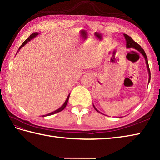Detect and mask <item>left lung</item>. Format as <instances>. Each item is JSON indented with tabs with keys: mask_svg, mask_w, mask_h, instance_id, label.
<instances>
[{
	"mask_svg": "<svg viewBox=\"0 0 160 160\" xmlns=\"http://www.w3.org/2000/svg\"><path fill=\"white\" fill-rule=\"evenodd\" d=\"M123 35L125 37V39H126V48H134L135 50H137V51H139V52L142 53V55L145 58V61H146V67H147V69H148V75H149V79H148V83L150 82V80H151V72H150V68H149V66H148V59H147V56L146 55V52L145 51H143V49L141 47L138 43H136L131 38V37L130 36H128V34H123ZM93 108H94V109H96V110L97 112H100L98 109H97L95 106L93 105ZM101 113V112H100Z\"/></svg>",
	"mask_w": 160,
	"mask_h": 160,
	"instance_id": "obj_1",
	"label": "left lung"
}]
</instances>
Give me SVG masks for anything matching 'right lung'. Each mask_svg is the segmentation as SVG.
Returning <instances> with one entry per match:
<instances>
[{
	"instance_id": "right-lung-1",
	"label": "right lung",
	"mask_w": 160,
	"mask_h": 160,
	"mask_svg": "<svg viewBox=\"0 0 160 160\" xmlns=\"http://www.w3.org/2000/svg\"><path fill=\"white\" fill-rule=\"evenodd\" d=\"M39 34V33L38 32H34V33H32V34H31L30 35V37H28V38L25 41V42L22 43V45L19 47V48H18V51H17V52L19 51V50L22 48V47H23L26 44V43L28 42H30V41L31 40V39H34V37H36L37 35H38ZM69 96H70V94H68V96H67V99H66V101H65V102H64V103L63 105H62L60 108H59V109H56L55 111H54V112H51V113H49V114H46V115H43L42 117H47V116H50V115H52V114H56V113H58V112H61V111H62L63 110V109L66 108V106H67V102H68V98H69Z\"/></svg>"
}]
</instances>
